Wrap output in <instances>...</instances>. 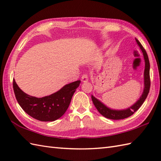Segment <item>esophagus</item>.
<instances>
[{"label": "esophagus", "instance_id": "34e87169", "mask_svg": "<svg viewBox=\"0 0 161 161\" xmlns=\"http://www.w3.org/2000/svg\"><path fill=\"white\" fill-rule=\"evenodd\" d=\"M81 81H82V82L84 83H86L88 81V76L87 75H82V77H81Z\"/></svg>", "mask_w": 161, "mask_h": 161}]
</instances>
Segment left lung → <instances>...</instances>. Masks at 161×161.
<instances>
[{"label":"left lung","mask_w":161,"mask_h":161,"mask_svg":"<svg viewBox=\"0 0 161 161\" xmlns=\"http://www.w3.org/2000/svg\"><path fill=\"white\" fill-rule=\"evenodd\" d=\"M136 39V43L138 46L140 50H141L142 53L143 58L145 60V70H144V88H143L142 93L141 96L140 97L138 100L136 101L134 104L125 109H114L111 108H109L107 105L104 104L103 102L99 100L95 97H94L93 95H91L92 101H93L95 107H96L97 111L101 115H102L104 117L111 119H122L129 117V116L132 115L134 113L138 110V109L141 107L143 102L146 100L147 97L148 93L149 92L150 88V77H149V69H150V64L149 58L147 54L146 51L143 48L141 43L139 42L138 39Z\"/></svg>","instance_id":"8db88e82"}]
</instances>
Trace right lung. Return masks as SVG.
I'll use <instances>...</instances> for the list:
<instances>
[{
  "mask_svg": "<svg viewBox=\"0 0 161 161\" xmlns=\"http://www.w3.org/2000/svg\"><path fill=\"white\" fill-rule=\"evenodd\" d=\"M80 82V80H77L64 85L55 93L43 97H36L24 93L14 79L13 88L17 102L26 114L38 120L48 122L56 120L65 114Z\"/></svg>",
  "mask_w": 161,
  "mask_h": 161,
  "instance_id": "1",
  "label": "right lung"
}]
</instances>
